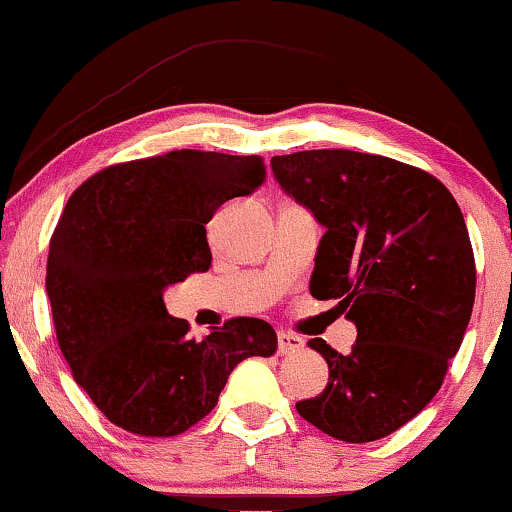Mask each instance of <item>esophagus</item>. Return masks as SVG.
<instances>
[{
  "label": "esophagus",
  "instance_id": "esophagus-1",
  "mask_svg": "<svg viewBox=\"0 0 512 512\" xmlns=\"http://www.w3.org/2000/svg\"><path fill=\"white\" fill-rule=\"evenodd\" d=\"M277 348H280V355H291L298 353L303 348V338L296 334H277Z\"/></svg>",
  "mask_w": 512,
  "mask_h": 512
}]
</instances>
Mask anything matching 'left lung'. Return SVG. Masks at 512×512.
Here are the masks:
<instances>
[{
	"mask_svg": "<svg viewBox=\"0 0 512 512\" xmlns=\"http://www.w3.org/2000/svg\"><path fill=\"white\" fill-rule=\"evenodd\" d=\"M270 167L324 228L310 294L357 327L348 355L310 338L329 383L298 414L336 440H381L426 409L461 348L475 303L466 221L435 176L390 157L305 150Z\"/></svg>",
	"mask_w": 512,
	"mask_h": 512,
	"instance_id": "left-lung-1",
	"label": "left lung"
}]
</instances>
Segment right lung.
<instances>
[{
    "mask_svg": "<svg viewBox=\"0 0 512 512\" xmlns=\"http://www.w3.org/2000/svg\"><path fill=\"white\" fill-rule=\"evenodd\" d=\"M263 181L258 155L174 150L98 171L72 192L46 294L72 376L115 426L181 435L216 407L237 364L275 355L268 322L235 317L195 341L164 305V289L209 270L211 216Z\"/></svg>",
    "mask_w": 512,
    "mask_h": 512,
    "instance_id": "right-lung-1",
    "label": "right lung"
}]
</instances>
